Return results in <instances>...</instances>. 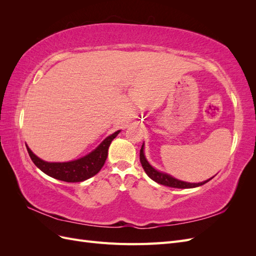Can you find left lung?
<instances>
[{
	"mask_svg": "<svg viewBox=\"0 0 256 256\" xmlns=\"http://www.w3.org/2000/svg\"><path fill=\"white\" fill-rule=\"evenodd\" d=\"M140 161H141V164L144 168L145 173L148 175L150 178H152L154 182H156L160 184L166 186V187L180 188V189L196 188V187H200V186H203L204 184L208 182L212 178H212H209V180L200 182H182V180H177V178L171 176L168 173L158 171V170H156L154 166H152L150 162L147 161V159L145 157V154H144V143H143V145L141 147V150H140Z\"/></svg>",
	"mask_w": 256,
	"mask_h": 256,
	"instance_id": "8db88e82",
	"label": "left lung"
}]
</instances>
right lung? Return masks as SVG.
I'll return each mask as SVG.
<instances>
[{
  "mask_svg": "<svg viewBox=\"0 0 256 256\" xmlns=\"http://www.w3.org/2000/svg\"><path fill=\"white\" fill-rule=\"evenodd\" d=\"M120 132V130H118L109 136H106L94 150L88 154L86 156L68 162L44 161L40 157H37L30 150V147L26 144V145L30 159H32L35 166L44 174L58 180L67 182H79L88 180V178L96 175L102 170L108 157L109 146Z\"/></svg>",
  "mask_w": 256,
  "mask_h": 256,
  "instance_id": "1",
  "label": "right lung"
}]
</instances>
